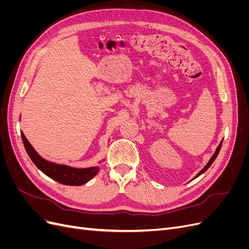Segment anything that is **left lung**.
I'll list each match as a JSON object with an SVG mask.
<instances>
[{
  "instance_id": "left-lung-1",
  "label": "left lung",
  "mask_w": 249,
  "mask_h": 249,
  "mask_svg": "<svg viewBox=\"0 0 249 249\" xmlns=\"http://www.w3.org/2000/svg\"><path fill=\"white\" fill-rule=\"evenodd\" d=\"M221 145H222V141L220 142V144H219V145H218V147L216 148V152L214 153V155L212 156V158H211V159H210V161L208 162V164H207V165H206V166H205V167H203V168H202V169H201V170H200V171H199V172L197 173V175H196V177H195V178H197V177H199L200 175H202V173H203V172H205V171H206V170H207V169H208V168H209V167L211 166V165H212V163H213V162L215 161V159H216V157L218 156V154H219V150H220V148H221Z\"/></svg>"
}]
</instances>
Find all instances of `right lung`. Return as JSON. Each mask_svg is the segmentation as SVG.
Wrapping results in <instances>:
<instances>
[{
  "instance_id": "1",
  "label": "right lung",
  "mask_w": 249,
  "mask_h": 249,
  "mask_svg": "<svg viewBox=\"0 0 249 249\" xmlns=\"http://www.w3.org/2000/svg\"><path fill=\"white\" fill-rule=\"evenodd\" d=\"M20 133L22 142H24L25 148L30 159L36 165L37 168L40 169L44 175L56 180V182L69 186H81L89 182L99 172V168L97 167L72 168L66 166V165H60L44 160L43 158L36 153L33 146L30 144L24 133Z\"/></svg>"
}]
</instances>
